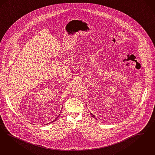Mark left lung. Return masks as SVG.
Wrapping results in <instances>:
<instances>
[{"label":"left lung","mask_w":155,"mask_h":155,"mask_svg":"<svg viewBox=\"0 0 155 155\" xmlns=\"http://www.w3.org/2000/svg\"><path fill=\"white\" fill-rule=\"evenodd\" d=\"M90 114H91V115H92V117H93V118H95V119H96V120H97V118H95V116H94V115L92 114V113H90Z\"/></svg>","instance_id":"1"}]
</instances>
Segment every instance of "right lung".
I'll return each mask as SVG.
<instances>
[{
    "instance_id": "obj_1",
    "label": "right lung",
    "mask_w": 155,
    "mask_h": 155,
    "mask_svg": "<svg viewBox=\"0 0 155 155\" xmlns=\"http://www.w3.org/2000/svg\"><path fill=\"white\" fill-rule=\"evenodd\" d=\"M58 117H59V116H58ZM58 117H57V118H56V119H55V120H53V121H52V122H53V121H55V120H57V119H58ZM50 123H51V122H50Z\"/></svg>"
}]
</instances>
